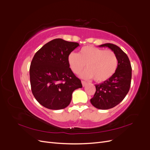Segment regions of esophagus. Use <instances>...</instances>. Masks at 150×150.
Instances as JSON below:
<instances>
[{"instance_id":"esophagus-1","label":"esophagus","mask_w":150,"mask_h":150,"mask_svg":"<svg viewBox=\"0 0 150 150\" xmlns=\"http://www.w3.org/2000/svg\"><path fill=\"white\" fill-rule=\"evenodd\" d=\"M81 83H82L83 86H85L86 85V84H87V83H86V81H81Z\"/></svg>"}]
</instances>
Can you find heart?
Instances as JSON below:
<instances>
[{
    "label": "heart",
    "mask_w": 150,
    "mask_h": 150,
    "mask_svg": "<svg viewBox=\"0 0 150 150\" xmlns=\"http://www.w3.org/2000/svg\"><path fill=\"white\" fill-rule=\"evenodd\" d=\"M68 62L72 71L78 74L84 67L81 76L83 78H93L96 82H103L115 73L117 67V59L112 50H104L94 46H84L79 54L71 52Z\"/></svg>",
    "instance_id": "b5f03b06"
}]
</instances>
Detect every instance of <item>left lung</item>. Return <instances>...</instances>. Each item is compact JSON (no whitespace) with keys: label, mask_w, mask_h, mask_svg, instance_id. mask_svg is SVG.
<instances>
[{"label":"left lung","mask_w":150,"mask_h":150,"mask_svg":"<svg viewBox=\"0 0 150 150\" xmlns=\"http://www.w3.org/2000/svg\"><path fill=\"white\" fill-rule=\"evenodd\" d=\"M99 47H107L115 53L117 67L115 73L103 83L96 84V92L91 103L99 110H108L121 103L128 94L131 80V66L129 58L116 45L107 43Z\"/></svg>","instance_id":"8db88e82"}]
</instances>
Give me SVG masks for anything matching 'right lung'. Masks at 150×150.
Here are the masks:
<instances>
[{
    "label": "right lung",
    "mask_w": 150,
    "mask_h": 150,
    "mask_svg": "<svg viewBox=\"0 0 150 150\" xmlns=\"http://www.w3.org/2000/svg\"><path fill=\"white\" fill-rule=\"evenodd\" d=\"M79 46L77 42L55 39L35 54L29 71L31 90L44 107L54 110L66 108L74 91L83 87L68 62L69 54Z\"/></svg>",
    "instance_id": "obj_1"
}]
</instances>
